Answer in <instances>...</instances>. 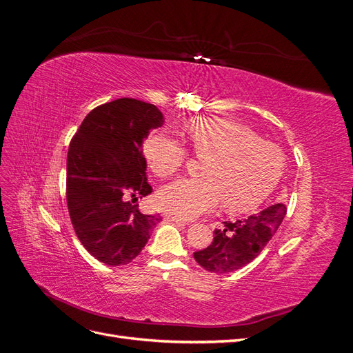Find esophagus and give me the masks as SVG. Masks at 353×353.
Masks as SVG:
<instances>
[{
	"label": "esophagus",
	"instance_id": "34e87169",
	"mask_svg": "<svg viewBox=\"0 0 353 353\" xmlns=\"http://www.w3.org/2000/svg\"><path fill=\"white\" fill-rule=\"evenodd\" d=\"M165 219L166 221H172V222H176L178 225H188V221L179 218V216H175V215H170V213H168V215H165Z\"/></svg>",
	"mask_w": 353,
	"mask_h": 353
}]
</instances>
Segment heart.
Segmentation results:
<instances>
[{"label":"heart","instance_id":"heart-1","mask_svg":"<svg viewBox=\"0 0 353 353\" xmlns=\"http://www.w3.org/2000/svg\"><path fill=\"white\" fill-rule=\"evenodd\" d=\"M190 137L197 156L209 159L203 179L184 178L160 191V205L190 219L213 210L222 201L234 213L250 212L268 199L284 172V154L262 141L253 130L228 117H200L191 122ZM145 157L160 176L184 166L188 150L172 137L156 134L144 145Z\"/></svg>","mask_w":353,"mask_h":353}]
</instances>
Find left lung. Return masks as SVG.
Returning a JSON list of instances; mask_svg holds the SVG:
<instances>
[{
	"label": "left lung",
	"instance_id": "8db88e82",
	"mask_svg": "<svg viewBox=\"0 0 353 353\" xmlns=\"http://www.w3.org/2000/svg\"><path fill=\"white\" fill-rule=\"evenodd\" d=\"M287 208L276 203L256 215L236 222H223L206 249L194 253V259L206 271L225 274L243 268L258 256L274 237L285 216Z\"/></svg>",
	"mask_w": 353,
	"mask_h": 353
}]
</instances>
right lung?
<instances>
[{
    "mask_svg": "<svg viewBox=\"0 0 353 353\" xmlns=\"http://www.w3.org/2000/svg\"><path fill=\"white\" fill-rule=\"evenodd\" d=\"M163 121L154 104L117 99L92 109L72 138L66 168L70 221L83 248L105 265L134 261L162 221L134 203L153 191L143 144Z\"/></svg>",
    "mask_w": 353,
    "mask_h": 353,
    "instance_id": "1",
    "label": "right lung"
}]
</instances>
